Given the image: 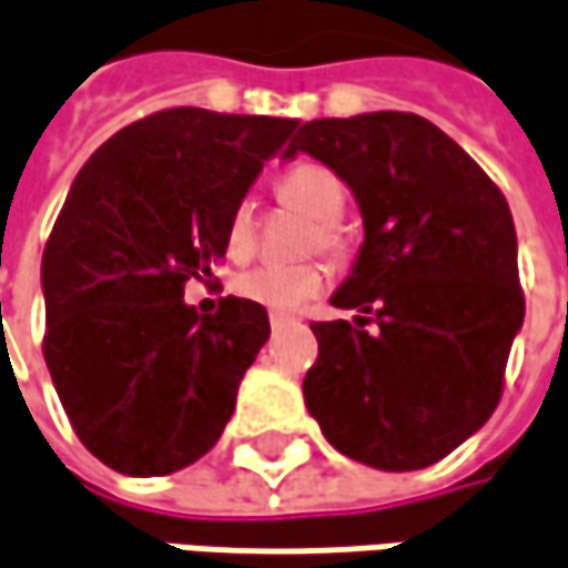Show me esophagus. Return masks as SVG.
<instances>
[{
  "label": "esophagus",
  "instance_id": "34e87169",
  "mask_svg": "<svg viewBox=\"0 0 568 568\" xmlns=\"http://www.w3.org/2000/svg\"><path fill=\"white\" fill-rule=\"evenodd\" d=\"M268 323H271V328H281V326H287V323H291V316H284V313H271Z\"/></svg>",
  "mask_w": 568,
  "mask_h": 568
}]
</instances>
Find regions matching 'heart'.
I'll return each mask as SVG.
<instances>
[{"instance_id": "b5f03b06", "label": "heart", "mask_w": 568, "mask_h": 568, "mask_svg": "<svg viewBox=\"0 0 568 568\" xmlns=\"http://www.w3.org/2000/svg\"><path fill=\"white\" fill-rule=\"evenodd\" d=\"M277 197L294 207L303 216H310V230H306V248H320L328 255L342 252V233L335 216L345 211L348 191L342 185V179L335 172H328L320 162H300L294 169H287L277 182ZM226 252L230 255H248L255 248V204L245 197L240 201L230 220H226ZM326 287V268L320 262H294V265H255V268L242 271L233 281V294L248 303H258L271 313H291L300 310L303 303L316 297Z\"/></svg>"}]
</instances>
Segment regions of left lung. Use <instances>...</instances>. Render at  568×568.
Listing matches in <instances>:
<instances>
[{
	"mask_svg": "<svg viewBox=\"0 0 568 568\" xmlns=\"http://www.w3.org/2000/svg\"><path fill=\"white\" fill-rule=\"evenodd\" d=\"M297 153L328 165L364 216L352 274L332 294V306L364 316L313 323L306 409L357 464L432 467L496 412L525 323L508 201L418 114L306 121L284 156ZM371 308L374 336L363 328Z\"/></svg>",
	"mask_w": 568,
	"mask_h": 568,
	"instance_id": "left-lung-1",
	"label": "left lung"
}]
</instances>
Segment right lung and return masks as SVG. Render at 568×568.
Returning <instances> with one entry per match:
<instances>
[{
  "instance_id": "right-lung-1",
  "label": "right lung",
  "mask_w": 568,
  "mask_h": 568,
  "mask_svg": "<svg viewBox=\"0 0 568 568\" xmlns=\"http://www.w3.org/2000/svg\"><path fill=\"white\" fill-rule=\"evenodd\" d=\"M297 118L172 108L79 169L43 248V361L79 440L118 473L165 476L211 450L268 342L265 306L201 316L185 281L226 255V220Z\"/></svg>"
}]
</instances>
